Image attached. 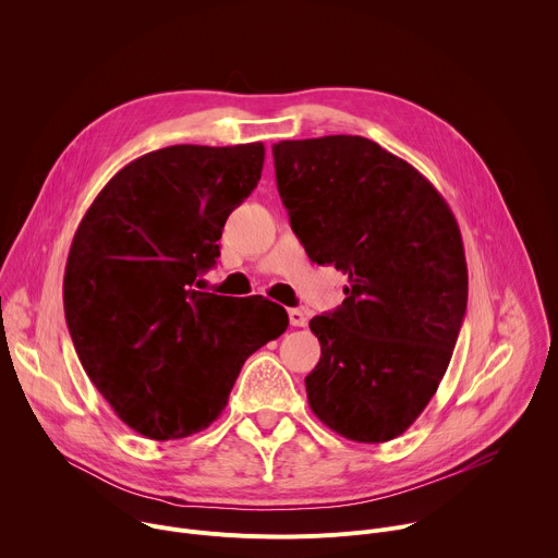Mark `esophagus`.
I'll return each mask as SVG.
<instances>
[{"label":"esophagus","mask_w":558,"mask_h":558,"mask_svg":"<svg viewBox=\"0 0 558 558\" xmlns=\"http://www.w3.org/2000/svg\"><path fill=\"white\" fill-rule=\"evenodd\" d=\"M306 313L302 308H289V323L291 327H306Z\"/></svg>","instance_id":"obj_1"}]
</instances>
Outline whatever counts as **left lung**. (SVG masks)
I'll use <instances>...</instances> for the list:
<instances>
[{"label":"left lung","mask_w":558,"mask_h":558,"mask_svg":"<svg viewBox=\"0 0 558 558\" xmlns=\"http://www.w3.org/2000/svg\"><path fill=\"white\" fill-rule=\"evenodd\" d=\"M274 163L308 258L349 276L342 306L308 323L323 351L308 407L347 439L390 441L452 357L468 302L459 225L426 177L364 136L280 141Z\"/></svg>","instance_id":"obj_1"}]
</instances>
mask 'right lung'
<instances>
[{
  "instance_id": "add662e5",
  "label": "right lung",
  "mask_w": 558,
  "mask_h": 558,
  "mask_svg": "<svg viewBox=\"0 0 558 558\" xmlns=\"http://www.w3.org/2000/svg\"><path fill=\"white\" fill-rule=\"evenodd\" d=\"M263 143L170 145L119 170L78 222L63 276L74 351L117 417L147 439L205 430L287 311L192 289L227 216L258 185Z\"/></svg>"
}]
</instances>
